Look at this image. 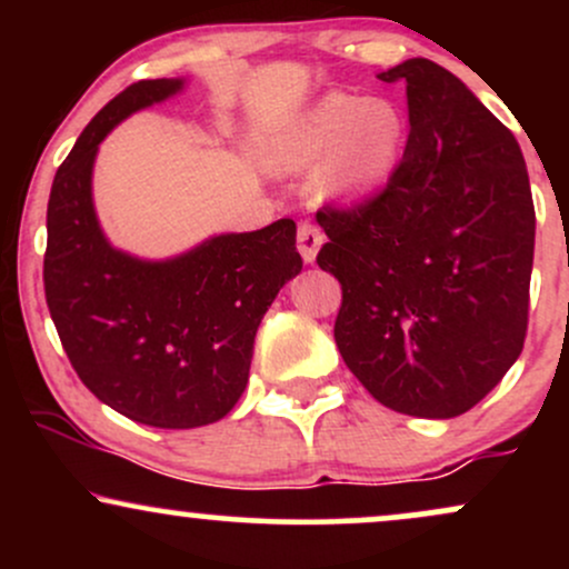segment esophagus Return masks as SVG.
Instances as JSON below:
<instances>
[{
	"mask_svg": "<svg viewBox=\"0 0 569 569\" xmlns=\"http://www.w3.org/2000/svg\"><path fill=\"white\" fill-rule=\"evenodd\" d=\"M297 246H299V253H302V259L307 264L316 262L318 248L323 246L321 227L312 224V221H302V224H299V230H297Z\"/></svg>",
	"mask_w": 569,
	"mask_h": 569,
	"instance_id": "obj_1",
	"label": "esophagus"
}]
</instances>
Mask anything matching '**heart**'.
<instances>
[{
    "label": "heart",
    "mask_w": 569,
    "mask_h": 569,
    "mask_svg": "<svg viewBox=\"0 0 569 569\" xmlns=\"http://www.w3.org/2000/svg\"><path fill=\"white\" fill-rule=\"evenodd\" d=\"M407 133V114L388 98L329 93L307 109L280 154L289 166H316L329 158L326 189L356 198L390 179Z\"/></svg>",
    "instance_id": "heart-1"
}]
</instances>
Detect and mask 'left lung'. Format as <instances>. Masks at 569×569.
I'll use <instances>...</instances> for the list:
<instances>
[{
  "label": "left lung",
  "instance_id": "1",
  "mask_svg": "<svg viewBox=\"0 0 569 569\" xmlns=\"http://www.w3.org/2000/svg\"><path fill=\"white\" fill-rule=\"evenodd\" d=\"M403 160L375 198L321 208L318 267L342 283L337 348L382 407L449 420L525 348L535 206L513 133L452 71L409 58Z\"/></svg>",
  "mask_w": 569,
  "mask_h": 569
}]
</instances>
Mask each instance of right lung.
I'll use <instances>...</instances> for the list:
<instances>
[{
    "mask_svg": "<svg viewBox=\"0 0 569 569\" xmlns=\"http://www.w3.org/2000/svg\"><path fill=\"white\" fill-rule=\"evenodd\" d=\"M181 88L133 82L90 120L53 179L44 251L50 318L84 388L128 420L173 430L217 422L238 403L267 307L302 270L291 219L213 234L162 262L107 240L93 208L98 143Z\"/></svg>",
    "mask_w": 569,
    "mask_h": 569,
    "instance_id": "obj_1",
    "label": "right lung"
}]
</instances>
